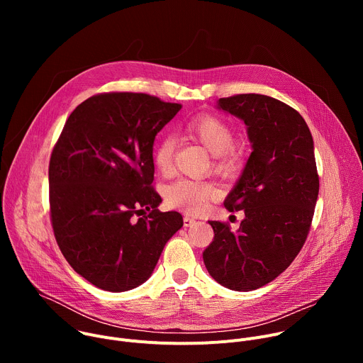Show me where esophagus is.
Instances as JSON below:
<instances>
[{"label": "esophagus", "mask_w": 363, "mask_h": 363, "mask_svg": "<svg viewBox=\"0 0 363 363\" xmlns=\"http://www.w3.org/2000/svg\"><path fill=\"white\" fill-rule=\"evenodd\" d=\"M195 223V220L189 216H184V227H191Z\"/></svg>", "instance_id": "esophagus-1"}]
</instances>
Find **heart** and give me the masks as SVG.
Masks as SVG:
<instances>
[{"mask_svg": "<svg viewBox=\"0 0 363 363\" xmlns=\"http://www.w3.org/2000/svg\"><path fill=\"white\" fill-rule=\"evenodd\" d=\"M185 130L214 155V168L217 172L225 177H233L240 172L244 162L242 152L233 145V128L225 121L214 115L203 113L189 119L185 125ZM174 153V136L164 135L153 149V164L160 172H171ZM216 195L217 189L210 182L181 178L167 188L165 199L172 208L189 214H199L208 206Z\"/></svg>", "mask_w": 363, "mask_h": 363, "instance_id": "b5f03b06", "label": "heart"}]
</instances>
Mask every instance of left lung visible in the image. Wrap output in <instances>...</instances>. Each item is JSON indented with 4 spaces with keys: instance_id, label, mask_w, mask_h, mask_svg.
<instances>
[{
    "instance_id": "1",
    "label": "left lung",
    "mask_w": 363,
    "mask_h": 363,
    "mask_svg": "<svg viewBox=\"0 0 363 363\" xmlns=\"http://www.w3.org/2000/svg\"><path fill=\"white\" fill-rule=\"evenodd\" d=\"M218 109L241 119L252 152L233 191L228 211H244L237 233L208 221L213 242L203 264L221 286L251 291L279 277L301 250L319 195L313 138L301 115L264 94H235Z\"/></svg>"
}]
</instances>
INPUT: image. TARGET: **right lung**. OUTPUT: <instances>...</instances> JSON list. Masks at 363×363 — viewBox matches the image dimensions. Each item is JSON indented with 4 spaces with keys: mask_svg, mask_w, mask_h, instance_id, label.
Returning a JSON list of instances; mask_svg holds the SVG:
<instances>
[{
    "mask_svg": "<svg viewBox=\"0 0 363 363\" xmlns=\"http://www.w3.org/2000/svg\"><path fill=\"white\" fill-rule=\"evenodd\" d=\"M181 108L145 93L91 96L72 112L51 152L56 241L73 270L101 290L146 281L184 224L179 213L158 210L162 199L152 186L155 136Z\"/></svg>",
    "mask_w": 363,
    "mask_h": 363,
    "instance_id": "right-lung-1",
    "label": "right lung"
}]
</instances>
